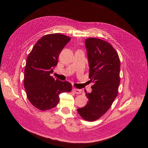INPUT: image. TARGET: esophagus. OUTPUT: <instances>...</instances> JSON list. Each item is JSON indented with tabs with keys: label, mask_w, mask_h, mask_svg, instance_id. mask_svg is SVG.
I'll return each mask as SVG.
<instances>
[{
	"label": "esophagus",
	"mask_w": 148,
	"mask_h": 148,
	"mask_svg": "<svg viewBox=\"0 0 148 148\" xmlns=\"http://www.w3.org/2000/svg\"><path fill=\"white\" fill-rule=\"evenodd\" d=\"M73 92L74 93H75V94H81V90L80 89H75V88L73 89Z\"/></svg>",
	"instance_id": "34e87169"
}]
</instances>
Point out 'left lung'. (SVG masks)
<instances>
[{"mask_svg": "<svg viewBox=\"0 0 148 148\" xmlns=\"http://www.w3.org/2000/svg\"><path fill=\"white\" fill-rule=\"evenodd\" d=\"M85 45L89 78L94 84L91 86L92 92L86 93L89 99L86 105L77 111L84 120L94 121L108 110L118 95L121 64L118 54L108 42L89 38L86 39Z\"/></svg>", "mask_w": 148, "mask_h": 148, "instance_id": "8db88e82", "label": "left lung"}]
</instances>
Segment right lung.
<instances>
[{
    "mask_svg": "<svg viewBox=\"0 0 148 148\" xmlns=\"http://www.w3.org/2000/svg\"><path fill=\"white\" fill-rule=\"evenodd\" d=\"M70 40L60 34L44 35L27 56L24 86L29 101L39 110L45 111L56 107L61 93L72 90L69 82L56 80L50 75L58 64L60 53Z\"/></svg>",
    "mask_w": 148,
    "mask_h": 148,
    "instance_id": "1",
    "label": "right lung"
}]
</instances>
